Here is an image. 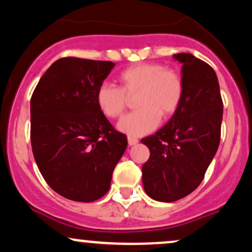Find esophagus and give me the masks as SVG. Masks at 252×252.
Returning a JSON list of instances; mask_svg holds the SVG:
<instances>
[{
  "mask_svg": "<svg viewBox=\"0 0 252 252\" xmlns=\"http://www.w3.org/2000/svg\"><path fill=\"white\" fill-rule=\"evenodd\" d=\"M128 143L129 146H136L138 143V138L134 137V136H128Z\"/></svg>",
  "mask_w": 252,
  "mask_h": 252,
  "instance_id": "34e87169",
  "label": "esophagus"
}]
</instances>
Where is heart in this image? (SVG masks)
I'll use <instances>...</instances> for the list:
<instances>
[{"label":"heart","instance_id":"obj_1","mask_svg":"<svg viewBox=\"0 0 252 252\" xmlns=\"http://www.w3.org/2000/svg\"><path fill=\"white\" fill-rule=\"evenodd\" d=\"M121 88L102 84L97 89L96 102L104 116L123 117L129 99L136 94L138 110L121 121L118 128L129 135L140 136L153 131L163 120L178 111L184 97V79L174 68L158 63H138L118 74Z\"/></svg>","mask_w":252,"mask_h":252}]
</instances>
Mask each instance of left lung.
<instances>
[{
    "label": "left lung",
    "mask_w": 252,
    "mask_h": 252,
    "mask_svg": "<svg viewBox=\"0 0 252 252\" xmlns=\"http://www.w3.org/2000/svg\"><path fill=\"white\" fill-rule=\"evenodd\" d=\"M174 59L182 63V102L163 128L141 140L150 150L142 166L144 190L163 202L185 198L201 184L220 142L222 120L215 70L189 53Z\"/></svg>",
    "instance_id": "8db88e82"
}]
</instances>
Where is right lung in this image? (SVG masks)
I'll use <instances>...</instances> for the list:
<instances>
[{
    "label": "right lung",
    "instance_id": "1",
    "mask_svg": "<svg viewBox=\"0 0 252 252\" xmlns=\"http://www.w3.org/2000/svg\"><path fill=\"white\" fill-rule=\"evenodd\" d=\"M115 63L65 57L40 78L31 98V142L45 181L63 198L90 202L108 193L128 146L96 102Z\"/></svg>",
    "mask_w": 252,
    "mask_h": 252
}]
</instances>
